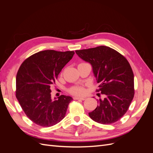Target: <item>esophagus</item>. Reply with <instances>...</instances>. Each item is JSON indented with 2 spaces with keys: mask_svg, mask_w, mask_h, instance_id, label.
Returning <instances> with one entry per match:
<instances>
[{
  "mask_svg": "<svg viewBox=\"0 0 153 153\" xmlns=\"http://www.w3.org/2000/svg\"><path fill=\"white\" fill-rule=\"evenodd\" d=\"M73 99H74V100H85L86 99V98H79V97H74Z\"/></svg>",
  "mask_w": 153,
  "mask_h": 153,
  "instance_id": "obj_1",
  "label": "esophagus"
}]
</instances>
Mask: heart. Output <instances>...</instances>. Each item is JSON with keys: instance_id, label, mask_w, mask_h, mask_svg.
Masks as SVG:
<instances>
[{"instance_id": "1", "label": "heart", "mask_w": 153, "mask_h": 153, "mask_svg": "<svg viewBox=\"0 0 153 153\" xmlns=\"http://www.w3.org/2000/svg\"><path fill=\"white\" fill-rule=\"evenodd\" d=\"M69 92L75 96H82L84 95L85 93V89L83 86H75L69 89Z\"/></svg>"}]
</instances>
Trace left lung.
Masks as SVG:
<instances>
[{"instance_id":"1","label":"left lung","mask_w":153,"mask_h":153,"mask_svg":"<svg viewBox=\"0 0 153 153\" xmlns=\"http://www.w3.org/2000/svg\"><path fill=\"white\" fill-rule=\"evenodd\" d=\"M89 62L99 84L97 92L104 94L98 106L89 113L93 121L103 124L117 121L126 114L134 97V75L130 64L123 55L106 46L76 50Z\"/></svg>"}]
</instances>
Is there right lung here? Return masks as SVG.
I'll return each mask as SVG.
<instances>
[{
	"mask_svg": "<svg viewBox=\"0 0 153 153\" xmlns=\"http://www.w3.org/2000/svg\"><path fill=\"white\" fill-rule=\"evenodd\" d=\"M74 54L73 51H41L25 59L18 69L16 97L27 116L39 126H52L65 117L73 98L61 95L52 100L50 88Z\"/></svg>",
	"mask_w": 153,
	"mask_h": 153,
	"instance_id": "right-lung-1",
	"label": "right lung"
}]
</instances>
